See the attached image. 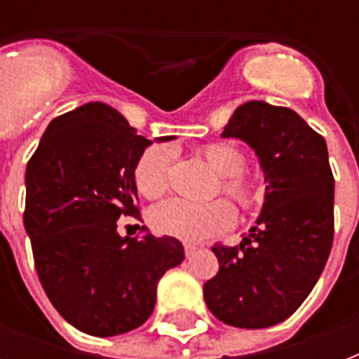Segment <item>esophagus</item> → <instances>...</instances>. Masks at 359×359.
Returning <instances> with one entry per match:
<instances>
[{
  "label": "esophagus",
  "instance_id": "esophagus-1",
  "mask_svg": "<svg viewBox=\"0 0 359 359\" xmlns=\"http://www.w3.org/2000/svg\"><path fill=\"white\" fill-rule=\"evenodd\" d=\"M196 245L194 244H184V253H186V257H191L194 255V253H196Z\"/></svg>",
  "mask_w": 359,
  "mask_h": 359
}]
</instances>
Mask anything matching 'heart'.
Masks as SVG:
<instances>
[{
	"label": "heart",
	"mask_w": 359,
	"mask_h": 359,
	"mask_svg": "<svg viewBox=\"0 0 359 359\" xmlns=\"http://www.w3.org/2000/svg\"><path fill=\"white\" fill-rule=\"evenodd\" d=\"M203 160L219 175V190L242 210L257 207L264 199V182L255 175L245 173V154L233 143H210L201 149ZM168 147L152 145L141 152L134 165V184L141 196L156 199L169 188ZM236 222L235 208L225 199L208 203H190L168 199L151 208L149 224L158 235L173 236L186 242H199L229 231Z\"/></svg>",
	"instance_id": "b5f03b06"
}]
</instances>
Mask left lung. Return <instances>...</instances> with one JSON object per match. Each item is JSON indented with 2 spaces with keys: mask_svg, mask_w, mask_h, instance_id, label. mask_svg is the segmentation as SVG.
<instances>
[{
  "mask_svg": "<svg viewBox=\"0 0 359 359\" xmlns=\"http://www.w3.org/2000/svg\"><path fill=\"white\" fill-rule=\"evenodd\" d=\"M224 137L245 141L259 156L266 194L240 245L214 244L219 270L203 285L208 309L235 328L283 323L320 278L334 242L335 180L320 134L289 108L242 104Z\"/></svg>",
  "mask_w": 359,
  "mask_h": 359,
  "instance_id": "left-lung-1",
  "label": "left lung"
}]
</instances>
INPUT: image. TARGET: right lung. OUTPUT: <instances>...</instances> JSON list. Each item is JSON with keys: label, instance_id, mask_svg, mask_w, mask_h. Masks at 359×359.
Segmentation results:
<instances>
[{"label": "right lung", "instance_id": "right-lung-1", "mask_svg": "<svg viewBox=\"0 0 359 359\" xmlns=\"http://www.w3.org/2000/svg\"><path fill=\"white\" fill-rule=\"evenodd\" d=\"M149 145L117 109L89 102L48 124L27 162L24 225L36 273L59 315L83 334L141 326L160 278L184 259L173 236L117 233L121 216L141 219L134 165Z\"/></svg>", "mask_w": 359, "mask_h": 359}]
</instances>
